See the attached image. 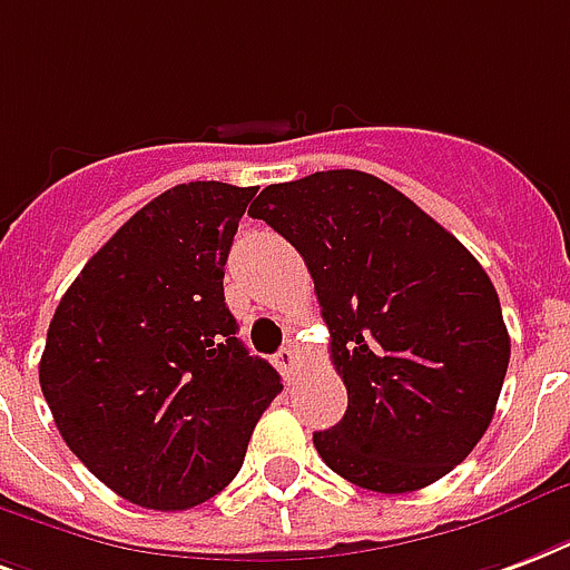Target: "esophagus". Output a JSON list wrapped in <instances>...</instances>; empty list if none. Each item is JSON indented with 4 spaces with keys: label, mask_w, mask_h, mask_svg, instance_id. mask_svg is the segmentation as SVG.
Masks as SVG:
<instances>
[{
    "label": "esophagus",
    "mask_w": 570,
    "mask_h": 570,
    "mask_svg": "<svg viewBox=\"0 0 570 570\" xmlns=\"http://www.w3.org/2000/svg\"><path fill=\"white\" fill-rule=\"evenodd\" d=\"M275 364H277V367H281V373H284L286 380H289V376H293V373L298 371V353L286 346V350H281V353L275 355Z\"/></svg>",
    "instance_id": "1"
}]
</instances>
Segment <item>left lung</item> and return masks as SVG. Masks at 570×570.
<instances>
[{"label": "left lung", "mask_w": 570, "mask_h": 570, "mask_svg": "<svg viewBox=\"0 0 570 570\" xmlns=\"http://www.w3.org/2000/svg\"><path fill=\"white\" fill-rule=\"evenodd\" d=\"M247 215L304 256L332 334L350 406L314 433L325 466L376 493L449 475L490 428L511 358L481 263L362 169L268 185Z\"/></svg>", "instance_id": "obj_1"}]
</instances>
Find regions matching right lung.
<instances>
[{"instance_id":"right-lung-1","label":"right lung","mask_w":570,"mask_h":570,"mask_svg":"<svg viewBox=\"0 0 570 570\" xmlns=\"http://www.w3.org/2000/svg\"><path fill=\"white\" fill-rule=\"evenodd\" d=\"M256 188L188 181L82 266L38 380L68 449L134 505L185 511L238 475L281 376L238 341L224 266Z\"/></svg>"}]
</instances>
